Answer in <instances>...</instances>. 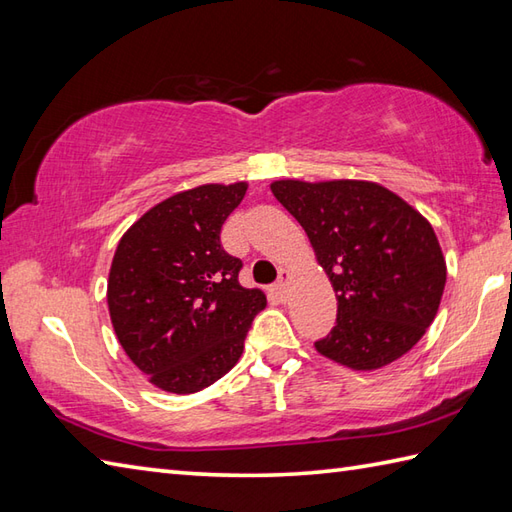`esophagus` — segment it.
Listing matches in <instances>:
<instances>
[{"label": "esophagus", "mask_w": 512, "mask_h": 512, "mask_svg": "<svg viewBox=\"0 0 512 512\" xmlns=\"http://www.w3.org/2000/svg\"><path fill=\"white\" fill-rule=\"evenodd\" d=\"M288 284H290V273H288V270H279V279L275 281V286H273L275 295L277 297H284Z\"/></svg>", "instance_id": "34e87169"}]
</instances>
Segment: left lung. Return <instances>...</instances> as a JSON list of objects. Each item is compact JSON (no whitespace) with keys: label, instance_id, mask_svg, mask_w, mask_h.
Instances as JSON below:
<instances>
[{"label":"left lung","instance_id":"8db88e82","mask_svg":"<svg viewBox=\"0 0 512 512\" xmlns=\"http://www.w3.org/2000/svg\"><path fill=\"white\" fill-rule=\"evenodd\" d=\"M336 292V325L317 352L354 372L398 361L440 308L447 262L427 217L378 182L275 180Z\"/></svg>","mask_w":512,"mask_h":512}]
</instances>
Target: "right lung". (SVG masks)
<instances>
[{"instance_id":"add662e5","label":"right lung","mask_w":512,"mask_h":512,"mask_svg":"<svg viewBox=\"0 0 512 512\" xmlns=\"http://www.w3.org/2000/svg\"><path fill=\"white\" fill-rule=\"evenodd\" d=\"M248 182L200 184L151 206L123 233L107 277L116 339L151 385L195 394L244 352L266 295L237 281L242 262L220 244Z\"/></svg>"}]
</instances>
